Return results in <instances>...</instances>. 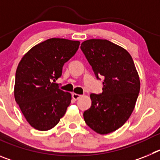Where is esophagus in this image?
Masks as SVG:
<instances>
[{"label":"esophagus","instance_id":"34e87169","mask_svg":"<svg viewBox=\"0 0 160 160\" xmlns=\"http://www.w3.org/2000/svg\"><path fill=\"white\" fill-rule=\"evenodd\" d=\"M82 97L81 94H75V93H73V94H72V98H73V99L74 100H78V98H80Z\"/></svg>","mask_w":160,"mask_h":160}]
</instances>
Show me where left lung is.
Returning a JSON list of instances; mask_svg holds the SVG:
<instances>
[{"mask_svg": "<svg viewBox=\"0 0 160 160\" xmlns=\"http://www.w3.org/2000/svg\"><path fill=\"white\" fill-rule=\"evenodd\" d=\"M81 49L95 73L103 76L102 92L91 94V107L83 113L86 123L100 135L121 128L131 116L140 90V81L131 54L105 39L83 42Z\"/></svg>", "mask_w": 160, "mask_h": 160, "instance_id": "left-lung-1", "label": "left lung"}]
</instances>
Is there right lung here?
<instances>
[{
    "label": "right lung",
    "instance_id": "obj_1",
    "mask_svg": "<svg viewBox=\"0 0 160 160\" xmlns=\"http://www.w3.org/2000/svg\"><path fill=\"white\" fill-rule=\"evenodd\" d=\"M79 45L78 41L50 38L31 48L18 64L14 98L34 129L49 131L64 116L71 94L60 90L55 82Z\"/></svg>",
    "mask_w": 160,
    "mask_h": 160
}]
</instances>
